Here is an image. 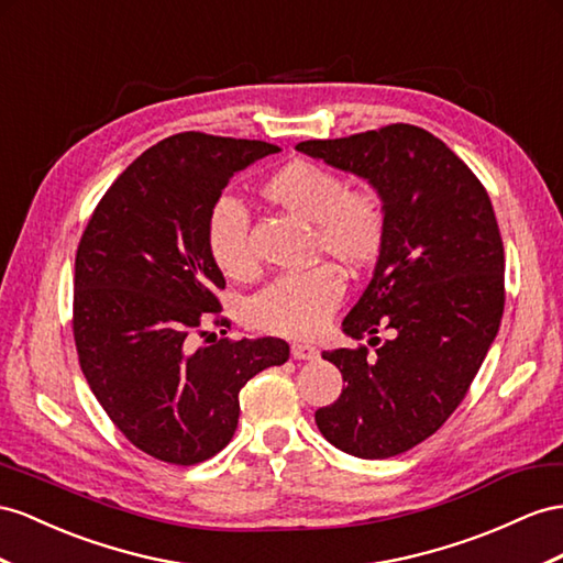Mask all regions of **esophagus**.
Returning <instances> with one entry per match:
<instances>
[{
    "mask_svg": "<svg viewBox=\"0 0 563 563\" xmlns=\"http://www.w3.org/2000/svg\"><path fill=\"white\" fill-rule=\"evenodd\" d=\"M292 356L299 358V362H311V358L319 356V350L311 347V344L297 342V344H292Z\"/></svg>",
    "mask_w": 563,
    "mask_h": 563,
    "instance_id": "1",
    "label": "esophagus"
}]
</instances>
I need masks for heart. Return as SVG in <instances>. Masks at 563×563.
<instances>
[{
    "instance_id": "1",
    "label": "heart",
    "mask_w": 563,
    "mask_h": 563,
    "mask_svg": "<svg viewBox=\"0 0 563 563\" xmlns=\"http://www.w3.org/2000/svg\"><path fill=\"white\" fill-rule=\"evenodd\" d=\"M273 207L311 223V254L328 256L352 276L378 262L387 240L383 199L371 187H347L342 173L309 158H295L262 183ZM205 240L209 256L233 280H250L258 264L250 244L247 213L235 199H219L209 209ZM344 285L335 266L319 264L283 276L252 299L247 323L264 333L309 340L340 305Z\"/></svg>"
}]
</instances>
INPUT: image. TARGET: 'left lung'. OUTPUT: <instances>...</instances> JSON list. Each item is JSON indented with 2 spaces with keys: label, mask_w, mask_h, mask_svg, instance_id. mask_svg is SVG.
Instances as JSON below:
<instances>
[{
  "label": "left lung",
  "mask_w": 563,
  "mask_h": 563,
  "mask_svg": "<svg viewBox=\"0 0 563 563\" xmlns=\"http://www.w3.org/2000/svg\"><path fill=\"white\" fill-rule=\"evenodd\" d=\"M299 152L376 187L387 240L344 333L371 338L323 352L342 395L316 411L321 435L358 459H387L428 440L466 397L504 313V244L483 183L419 125L393 123ZM378 329H390L380 343Z\"/></svg>",
  "instance_id": "left-lung-1"
}]
</instances>
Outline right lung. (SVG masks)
I'll use <instances>...</instances> for the list:
<instances>
[{
  "label": "right lung",
  "instance_id": "add662e5",
  "mask_svg": "<svg viewBox=\"0 0 563 563\" xmlns=\"http://www.w3.org/2000/svg\"><path fill=\"white\" fill-rule=\"evenodd\" d=\"M276 144L178 133L142 152L99 199L76 252L74 340L111 423L140 452L192 466L235 435L240 390L280 366V338H221L195 347L209 319L228 325L209 256V209L233 173ZM225 333V330H223Z\"/></svg>",
  "mask_w": 563,
  "mask_h": 563
}]
</instances>
